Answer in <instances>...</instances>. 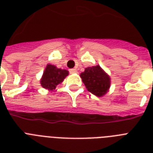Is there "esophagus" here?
Listing matches in <instances>:
<instances>
[{
    "mask_svg": "<svg viewBox=\"0 0 153 153\" xmlns=\"http://www.w3.org/2000/svg\"><path fill=\"white\" fill-rule=\"evenodd\" d=\"M70 72L73 74V73H77L78 71H77L76 69H71V70H70Z\"/></svg>",
    "mask_w": 153,
    "mask_h": 153,
    "instance_id": "esophagus-1",
    "label": "esophagus"
}]
</instances>
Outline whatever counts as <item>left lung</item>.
I'll use <instances>...</instances> for the list:
<instances>
[{
  "label": "left lung",
  "mask_w": 153,
  "mask_h": 153,
  "mask_svg": "<svg viewBox=\"0 0 153 153\" xmlns=\"http://www.w3.org/2000/svg\"><path fill=\"white\" fill-rule=\"evenodd\" d=\"M80 77L89 92L98 97L105 95L110 86V78L100 66L87 67Z\"/></svg>",
  "instance_id": "1"
}]
</instances>
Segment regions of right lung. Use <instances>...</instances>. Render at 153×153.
<instances>
[{
  "mask_svg": "<svg viewBox=\"0 0 153 153\" xmlns=\"http://www.w3.org/2000/svg\"><path fill=\"white\" fill-rule=\"evenodd\" d=\"M68 74L69 72L67 70L60 69L54 65L48 64L40 80V84L44 88L52 91L58 85L62 82Z\"/></svg>",
  "mask_w": 153,
  "mask_h": 153,
  "instance_id": "obj_1",
  "label": "right lung"
}]
</instances>
